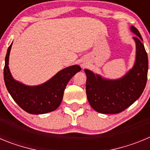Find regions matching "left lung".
Segmentation results:
<instances>
[{"label": "left lung", "instance_id": "obj_1", "mask_svg": "<svg viewBox=\"0 0 150 150\" xmlns=\"http://www.w3.org/2000/svg\"><path fill=\"white\" fill-rule=\"evenodd\" d=\"M130 30L136 35V57L134 66L120 79H110L85 69L86 74L87 98L91 107L104 114H115L127 109L142 95L148 73V56L139 30L134 26Z\"/></svg>", "mask_w": 150, "mask_h": 150}]
</instances>
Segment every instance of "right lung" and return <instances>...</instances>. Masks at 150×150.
<instances>
[{"mask_svg": "<svg viewBox=\"0 0 150 150\" xmlns=\"http://www.w3.org/2000/svg\"><path fill=\"white\" fill-rule=\"evenodd\" d=\"M12 44L5 58L4 78L6 87L13 99L19 107L30 114H44L59 107L64 91L69 80L81 67L77 64L62 69L48 81L38 86H27L16 80L9 68V58Z\"/></svg>", "mask_w": 150, "mask_h": 150, "instance_id": "obj_1", "label": "right lung"}]
</instances>
